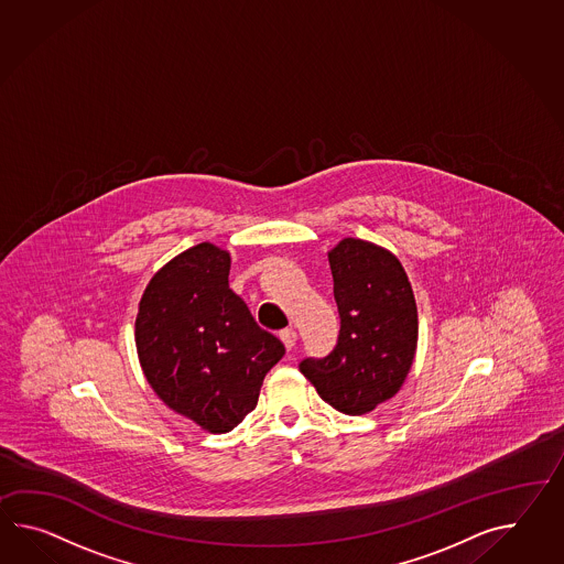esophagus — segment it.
I'll list each match as a JSON object with an SVG mask.
<instances>
[{
	"instance_id": "1",
	"label": "esophagus",
	"mask_w": 564,
	"mask_h": 564,
	"mask_svg": "<svg viewBox=\"0 0 564 564\" xmlns=\"http://www.w3.org/2000/svg\"><path fill=\"white\" fill-rule=\"evenodd\" d=\"M279 338L285 344V348L291 350V348L295 346V343H297V332L293 330V328H285V330H281Z\"/></svg>"
}]
</instances>
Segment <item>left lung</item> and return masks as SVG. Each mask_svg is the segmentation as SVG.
I'll return each instance as SVG.
<instances>
[{
    "mask_svg": "<svg viewBox=\"0 0 564 564\" xmlns=\"http://www.w3.org/2000/svg\"><path fill=\"white\" fill-rule=\"evenodd\" d=\"M338 344L300 371L317 395L346 415L369 413L408 379L417 348V307L398 257L369 240L343 238L328 252Z\"/></svg>",
    "mask_w": 564,
    "mask_h": 564,
    "instance_id": "left-lung-1",
    "label": "left lung"
}]
</instances>
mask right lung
Instances as JSON below:
<instances>
[{"instance_id": "1", "label": "right lung", "mask_w": 564, "mask_h": 564, "mask_svg": "<svg viewBox=\"0 0 564 564\" xmlns=\"http://www.w3.org/2000/svg\"><path fill=\"white\" fill-rule=\"evenodd\" d=\"M230 252L212 242L166 262L138 303V360L166 408L209 434L257 408L264 375L285 346L262 330L230 285Z\"/></svg>"}]
</instances>
